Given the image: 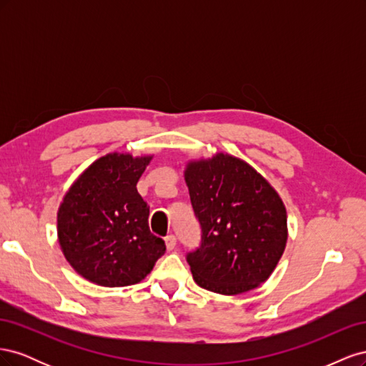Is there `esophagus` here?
Instances as JSON below:
<instances>
[{"instance_id":"esophagus-1","label":"esophagus","mask_w":366,"mask_h":366,"mask_svg":"<svg viewBox=\"0 0 366 366\" xmlns=\"http://www.w3.org/2000/svg\"><path fill=\"white\" fill-rule=\"evenodd\" d=\"M164 242H166V249L168 250H174L175 249V244H177V238H175V235H168L164 238Z\"/></svg>"}]
</instances>
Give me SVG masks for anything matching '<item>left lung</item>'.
<instances>
[{
	"label": "left lung",
	"mask_w": 366,
	"mask_h": 366,
	"mask_svg": "<svg viewBox=\"0 0 366 366\" xmlns=\"http://www.w3.org/2000/svg\"><path fill=\"white\" fill-rule=\"evenodd\" d=\"M198 247L186 252L195 282L219 295H239L262 284L287 242V215L280 195L250 164L217 154L186 169Z\"/></svg>",
	"instance_id": "left-lung-1"
}]
</instances>
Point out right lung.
Returning <instances> with one entry per match:
<instances>
[{
  "instance_id": "add662e5",
  "label": "right lung",
  "mask_w": 366,
  "mask_h": 366,
  "mask_svg": "<svg viewBox=\"0 0 366 366\" xmlns=\"http://www.w3.org/2000/svg\"><path fill=\"white\" fill-rule=\"evenodd\" d=\"M151 157L108 154L65 195L58 237L65 258L84 278L105 287L140 282L166 252L149 230V206L136 184Z\"/></svg>"
}]
</instances>
